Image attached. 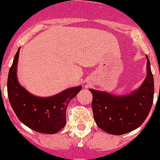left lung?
<instances>
[{"instance_id": "1", "label": "left lung", "mask_w": 160, "mask_h": 160, "mask_svg": "<svg viewBox=\"0 0 160 160\" xmlns=\"http://www.w3.org/2000/svg\"><path fill=\"white\" fill-rule=\"evenodd\" d=\"M147 76L138 90L116 96L89 89L93 94V118L100 129L113 135H122L138 128L148 116L154 93L153 77L147 56Z\"/></svg>"}]
</instances>
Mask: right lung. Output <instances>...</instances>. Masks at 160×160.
<instances>
[{"label": "right lung", "mask_w": 160, "mask_h": 160, "mask_svg": "<svg viewBox=\"0 0 160 160\" xmlns=\"http://www.w3.org/2000/svg\"><path fill=\"white\" fill-rule=\"evenodd\" d=\"M19 51L20 49L14 56L7 78V94L12 108L20 121L32 130L55 134L65 127L67 105L78 93L82 87L67 88L47 98L31 94L19 84L17 78Z\"/></svg>", "instance_id": "add662e5"}]
</instances>
